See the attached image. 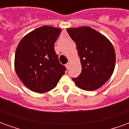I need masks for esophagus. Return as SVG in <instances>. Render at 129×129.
<instances>
[{
  "label": "esophagus",
  "mask_w": 129,
  "mask_h": 129,
  "mask_svg": "<svg viewBox=\"0 0 129 129\" xmlns=\"http://www.w3.org/2000/svg\"><path fill=\"white\" fill-rule=\"evenodd\" d=\"M66 67L67 68V69H69V67H70V63H67L66 64Z\"/></svg>",
  "instance_id": "34e87169"
}]
</instances>
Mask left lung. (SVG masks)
Here are the masks:
<instances>
[{
    "mask_svg": "<svg viewBox=\"0 0 129 129\" xmlns=\"http://www.w3.org/2000/svg\"><path fill=\"white\" fill-rule=\"evenodd\" d=\"M67 32L76 43L82 68L81 74L73 80L85 90L99 88L109 79L115 69V52L112 43L89 27L68 28Z\"/></svg>",
    "mask_w": 129,
    "mask_h": 129,
    "instance_id": "obj_1",
    "label": "left lung"
}]
</instances>
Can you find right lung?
I'll return each instance as SVG.
<instances>
[{
  "mask_svg": "<svg viewBox=\"0 0 129 129\" xmlns=\"http://www.w3.org/2000/svg\"><path fill=\"white\" fill-rule=\"evenodd\" d=\"M61 29L43 26L21 39L16 48L14 66L23 84L34 92H46L56 87L66 68L60 63L54 43Z\"/></svg>",
  "mask_w": 129,
  "mask_h": 129,
  "instance_id": "1",
  "label": "right lung"
}]
</instances>
